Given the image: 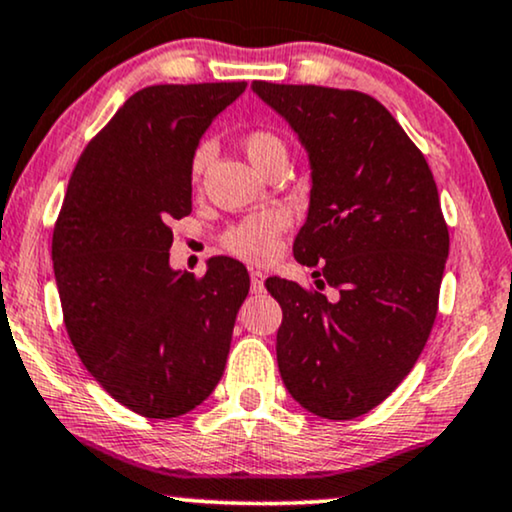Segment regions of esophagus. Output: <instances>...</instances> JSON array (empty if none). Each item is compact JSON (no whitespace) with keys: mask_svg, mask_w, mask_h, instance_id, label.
Instances as JSON below:
<instances>
[{"mask_svg":"<svg viewBox=\"0 0 512 512\" xmlns=\"http://www.w3.org/2000/svg\"><path fill=\"white\" fill-rule=\"evenodd\" d=\"M250 290H252V293H264V274H262V271H250Z\"/></svg>","mask_w":512,"mask_h":512,"instance_id":"1","label":"esophagus"}]
</instances>
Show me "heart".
Returning <instances> with one entry per match:
<instances>
[{
	"mask_svg": "<svg viewBox=\"0 0 512 512\" xmlns=\"http://www.w3.org/2000/svg\"><path fill=\"white\" fill-rule=\"evenodd\" d=\"M243 148L252 160V165L260 167L264 172L267 167L288 158V146L281 134L271 127H252L250 132L243 134ZM212 155H215V146L212 141H200L191 151L189 158V179L193 186H200L203 174L208 170ZM290 226V215L283 208H267L252 215L243 217L241 222L231 224L224 231L222 248L231 255L241 257L248 262H264L274 255L278 248V238Z\"/></svg>",
	"mask_w": 512,
	"mask_h": 512,
	"instance_id": "heart-1",
	"label": "heart"
}]
</instances>
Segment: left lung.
Masks as SVG:
<instances>
[{
	"label": "left lung",
	"instance_id": "obj_1",
	"mask_svg": "<svg viewBox=\"0 0 512 512\" xmlns=\"http://www.w3.org/2000/svg\"><path fill=\"white\" fill-rule=\"evenodd\" d=\"M252 89L300 134L314 181L293 255L319 267L320 290L267 278L283 309L278 371L316 416H364L409 375L437 319L449 226L435 177L373 96L264 80Z\"/></svg>",
	"mask_w": 512,
	"mask_h": 512
}]
</instances>
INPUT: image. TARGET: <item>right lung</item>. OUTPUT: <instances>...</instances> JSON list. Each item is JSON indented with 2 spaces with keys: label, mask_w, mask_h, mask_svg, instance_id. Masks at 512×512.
I'll return each mask as SVG.
<instances>
[{
  "label": "right lung",
  "mask_w": 512,
  "mask_h": 512,
  "mask_svg": "<svg viewBox=\"0 0 512 512\" xmlns=\"http://www.w3.org/2000/svg\"><path fill=\"white\" fill-rule=\"evenodd\" d=\"M245 87L139 89L84 146L56 217L68 338L96 383L144 418H177L210 397L250 290L231 257L210 260L203 276L170 269V222L191 212V151Z\"/></svg>",
  "instance_id": "obj_1"
}]
</instances>
